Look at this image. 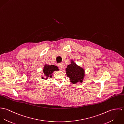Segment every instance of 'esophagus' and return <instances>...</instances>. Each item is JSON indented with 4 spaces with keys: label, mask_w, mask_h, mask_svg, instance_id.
<instances>
[{
    "label": "esophagus",
    "mask_w": 124,
    "mask_h": 124,
    "mask_svg": "<svg viewBox=\"0 0 124 124\" xmlns=\"http://www.w3.org/2000/svg\"><path fill=\"white\" fill-rule=\"evenodd\" d=\"M58 66L59 67V68L61 69V70H62V68L63 67V65L62 64V63H59L58 64Z\"/></svg>",
    "instance_id": "34e87169"
}]
</instances>
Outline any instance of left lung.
<instances>
[{
	"label": "left lung",
	"mask_w": 124,
	"mask_h": 124,
	"mask_svg": "<svg viewBox=\"0 0 124 124\" xmlns=\"http://www.w3.org/2000/svg\"><path fill=\"white\" fill-rule=\"evenodd\" d=\"M71 63L67 66L65 69L67 76L69 78L70 81L73 84L77 83H82L85 75V70L78 66L74 62L73 60H71Z\"/></svg>",
	"instance_id": "8db88e82"
}]
</instances>
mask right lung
Here are the masks:
<instances>
[{
    "instance_id": "1",
    "label": "right lung",
    "mask_w": 124,
    "mask_h": 124,
    "mask_svg": "<svg viewBox=\"0 0 124 124\" xmlns=\"http://www.w3.org/2000/svg\"><path fill=\"white\" fill-rule=\"evenodd\" d=\"M55 71H59L58 67L54 65H49L45 64L43 67V72L44 75V76L46 77L45 79L47 80L48 77H52L53 73ZM44 76L42 77V79H45Z\"/></svg>"
}]
</instances>
